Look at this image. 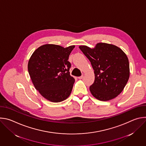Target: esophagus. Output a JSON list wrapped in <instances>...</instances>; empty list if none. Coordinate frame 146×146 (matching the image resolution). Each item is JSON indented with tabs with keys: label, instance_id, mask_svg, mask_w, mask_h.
<instances>
[{
	"label": "esophagus",
	"instance_id": "1",
	"mask_svg": "<svg viewBox=\"0 0 146 146\" xmlns=\"http://www.w3.org/2000/svg\"><path fill=\"white\" fill-rule=\"evenodd\" d=\"M83 77H84V76L82 75L81 76H80V77H78V79H82V78H83Z\"/></svg>",
	"mask_w": 146,
	"mask_h": 146
}]
</instances>
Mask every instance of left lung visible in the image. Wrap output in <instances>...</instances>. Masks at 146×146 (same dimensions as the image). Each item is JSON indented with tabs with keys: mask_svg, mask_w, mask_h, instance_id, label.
<instances>
[{
	"mask_svg": "<svg viewBox=\"0 0 146 146\" xmlns=\"http://www.w3.org/2000/svg\"><path fill=\"white\" fill-rule=\"evenodd\" d=\"M79 48L94 70L95 81L90 87L93 96L101 101L117 97L129 78V63L126 54L118 47L105 43H98L92 48L87 46Z\"/></svg>",
	"mask_w": 146,
	"mask_h": 146,
	"instance_id": "obj_1",
	"label": "left lung"
}]
</instances>
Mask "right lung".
Instances as JSON below:
<instances>
[{
	"instance_id": "right-lung-1",
	"label": "right lung",
	"mask_w": 146,
	"mask_h": 146,
	"mask_svg": "<svg viewBox=\"0 0 146 146\" xmlns=\"http://www.w3.org/2000/svg\"><path fill=\"white\" fill-rule=\"evenodd\" d=\"M74 47L44 44L29 59L28 69L35 88L51 102L64 101L72 92L75 80L70 75L71 64L68 59Z\"/></svg>"
}]
</instances>
